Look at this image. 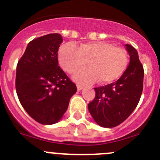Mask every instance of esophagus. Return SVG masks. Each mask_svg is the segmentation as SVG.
Returning <instances> with one entry per match:
<instances>
[{
    "label": "esophagus",
    "mask_w": 160,
    "mask_h": 160,
    "mask_svg": "<svg viewBox=\"0 0 160 160\" xmlns=\"http://www.w3.org/2000/svg\"><path fill=\"white\" fill-rule=\"evenodd\" d=\"M83 88H84L83 85H79V84H78V85H77V89H78V91L82 90V89Z\"/></svg>",
    "instance_id": "1"
}]
</instances>
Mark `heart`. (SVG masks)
Returning <instances> with one entry per match:
<instances>
[{"mask_svg": "<svg viewBox=\"0 0 160 160\" xmlns=\"http://www.w3.org/2000/svg\"><path fill=\"white\" fill-rule=\"evenodd\" d=\"M59 62L62 68L69 74L80 70L75 78L81 83H92L98 80L108 84L120 78L128 65V57L124 49L114 46L105 41L88 42L79 47L72 43L64 44L59 51Z\"/></svg>", "mask_w": 160, "mask_h": 160, "instance_id": "obj_1", "label": "heart"}]
</instances>
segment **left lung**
I'll return each instance as SVG.
<instances>
[{
    "label": "left lung",
    "mask_w": 160,
    "mask_h": 160,
    "mask_svg": "<svg viewBox=\"0 0 160 160\" xmlns=\"http://www.w3.org/2000/svg\"><path fill=\"white\" fill-rule=\"evenodd\" d=\"M130 64L116 82L94 88L95 98L88 104L89 112L103 128L121 124L137 108L143 88L144 70L137 51L126 44Z\"/></svg>",
    "instance_id": "1"
}]
</instances>
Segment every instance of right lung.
I'll return each mask as SVG.
<instances>
[{"mask_svg":"<svg viewBox=\"0 0 160 160\" xmlns=\"http://www.w3.org/2000/svg\"><path fill=\"white\" fill-rule=\"evenodd\" d=\"M62 40L59 33L32 39L17 66L15 86L19 101L27 114L42 124L57 123L77 91L58 63Z\"/></svg>","mask_w":160,"mask_h":160,"instance_id":"obj_1","label":"right lung"}]
</instances>
